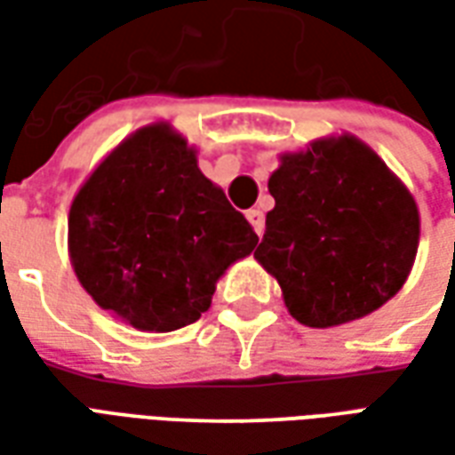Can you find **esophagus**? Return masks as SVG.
I'll return each mask as SVG.
<instances>
[{
    "instance_id": "obj_1",
    "label": "esophagus",
    "mask_w": 455,
    "mask_h": 455,
    "mask_svg": "<svg viewBox=\"0 0 455 455\" xmlns=\"http://www.w3.org/2000/svg\"><path fill=\"white\" fill-rule=\"evenodd\" d=\"M246 219L251 221V227H253L258 236H263V231H266V217H263V212L260 209H248Z\"/></svg>"
}]
</instances>
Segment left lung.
Here are the masks:
<instances>
[{
  "label": "left lung",
  "instance_id": "obj_1",
  "mask_svg": "<svg viewBox=\"0 0 455 455\" xmlns=\"http://www.w3.org/2000/svg\"><path fill=\"white\" fill-rule=\"evenodd\" d=\"M267 189L275 207L253 256L299 324H346L400 292L419 246V209L363 140L343 133L280 156Z\"/></svg>",
  "mask_w": 455,
  "mask_h": 455
}]
</instances>
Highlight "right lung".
<instances>
[{"label": "right lung", "mask_w": 455, "mask_h": 455, "mask_svg": "<svg viewBox=\"0 0 455 455\" xmlns=\"http://www.w3.org/2000/svg\"><path fill=\"white\" fill-rule=\"evenodd\" d=\"M258 243L197 150L170 124L143 126L75 195L68 251L80 285L139 331H175L212 305L217 280Z\"/></svg>", "instance_id": "add662e5"}]
</instances>
